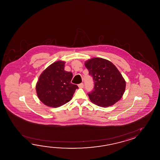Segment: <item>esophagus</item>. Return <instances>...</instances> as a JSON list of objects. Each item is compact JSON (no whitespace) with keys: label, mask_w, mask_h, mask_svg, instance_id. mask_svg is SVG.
Returning a JSON list of instances; mask_svg holds the SVG:
<instances>
[{"label":"esophagus","mask_w":160,"mask_h":160,"mask_svg":"<svg viewBox=\"0 0 160 160\" xmlns=\"http://www.w3.org/2000/svg\"><path fill=\"white\" fill-rule=\"evenodd\" d=\"M83 83H80V84H79L78 85V87L79 88H83Z\"/></svg>","instance_id":"esophagus-1"}]
</instances>
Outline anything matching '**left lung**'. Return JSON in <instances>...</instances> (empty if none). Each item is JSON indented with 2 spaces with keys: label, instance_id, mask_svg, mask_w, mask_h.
<instances>
[{
  "label": "left lung",
  "instance_id": "8db88e82",
  "mask_svg": "<svg viewBox=\"0 0 160 160\" xmlns=\"http://www.w3.org/2000/svg\"><path fill=\"white\" fill-rule=\"evenodd\" d=\"M94 82L93 91L88 93L94 104L107 108L122 98L126 88V81L118 68L111 62L101 58H93L85 62Z\"/></svg>",
  "mask_w": 160,
  "mask_h": 160
}]
</instances>
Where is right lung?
<instances>
[{"label":"right lung","instance_id":"right-lung-1","mask_svg":"<svg viewBox=\"0 0 160 160\" xmlns=\"http://www.w3.org/2000/svg\"><path fill=\"white\" fill-rule=\"evenodd\" d=\"M65 62L58 61L41 73L37 85L38 97L45 105L58 108L69 102L78 86L71 83L72 74L65 70Z\"/></svg>","mask_w":160,"mask_h":160}]
</instances>
